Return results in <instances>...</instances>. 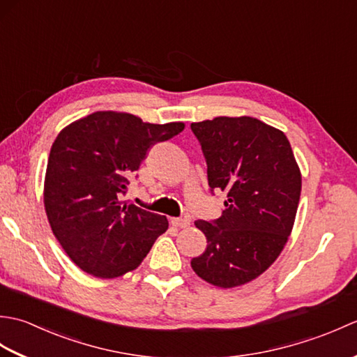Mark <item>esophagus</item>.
<instances>
[{
	"instance_id": "34e87169",
	"label": "esophagus",
	"mask_w": 357,
	"mask_h": 357,
	"mask_svg": "<svg viewBox=\"0 0 357 357\" xmlns=\"http://www.w3.org/2000/svg\"><path fill=\"white\" fill-rule=\"evenodd\" d=\"M172 225H174V227H179V229H185V227L190 225V218H188V216L172 218Z\"/></svg>"
}]
</instances>
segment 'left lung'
I'll list each match as a JSON object with an SVG mask.
<instances>
[{"instance_id": "1", "label": "left lung", "mask_w": 357, "mask_h": 357, "mask_svg": "<svg viewBox=\"0 0 357 357\" xmlns=\"http://www.w3.org/2000/svg\"><path fill=\"white\" fill-rule=\"evenodd\" d=\"M207 162L210 190L227 193L222 216L196 221L207 248L196 275L216 287L253 280L282 252L301 196V172L287 136L250 116L192 123Z\"/></svg>"}]
</instances>
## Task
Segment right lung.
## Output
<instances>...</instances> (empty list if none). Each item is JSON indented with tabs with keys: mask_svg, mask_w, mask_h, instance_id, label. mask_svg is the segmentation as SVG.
Listing matches in <instances>:
<instances>
[{
	"mask_svg": "<svg viewBox=\"0 0 357 357\" xmlns=\"http://www.w3.org/2000/svg\"><path fill=\"white\" fill-rule=\"evenodd\" d=\"M184 130L150 124L130 113L95 112L67 126L50 149L44 206L64 252L89 275L110 279L135 270L165 216L121 202L149 149Z\"/></svg>",
	"mask_w": 357,
	"mask_h": 357,
	"instance_id": "1",
	"label": "right lung"
}]
</instances>
